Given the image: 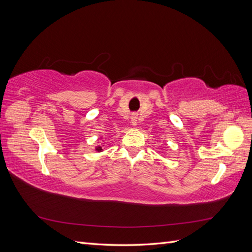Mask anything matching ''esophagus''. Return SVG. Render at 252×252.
Returning <instances> with one entry per match:
<instances>
[{
	"mask_svg": "<svg viewBox=\"0 0 252 252\" xmlns=\"http://www.w3.org/2000/svg\"><path fill=\"white\" fill-rule=\"evenodd\" d=\"M136 119H138V116H136L135 113H132L131 114V123H132V125H136V121H138Z\"/></svg>",
	"mask_w": 252,
	"mask_h": 252,
	"instance_id": "1",
	"label": "esophagus"
}]
</instances>
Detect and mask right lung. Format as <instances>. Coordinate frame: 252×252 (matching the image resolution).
Segmentation results:
<instances>
[{"label": "right lung", "mask_w": 252, "mask_h": 252, "mask_svg": "<svg viewBox=\"0 0 252 252\" xmlns=\"http://www.w3.org/2000/svg\"><path fill=\"white\" fill-rule=\"evenodd\" d=\"M96 150H97V151H102V147H100V146L96 147Z\"/></svg>", "instance_id": "obj_1"}]
</instances>
